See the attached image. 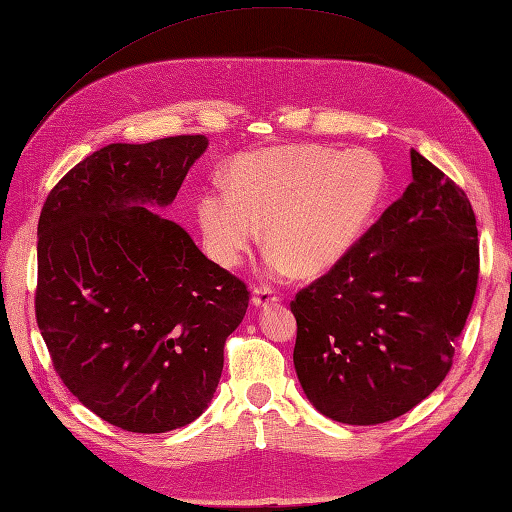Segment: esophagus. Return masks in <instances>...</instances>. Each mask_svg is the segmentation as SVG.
Segmentation results:
<instances>
[{"mask_svg": "<svg viewBox=\"0 0 512 512\" xmlns=\"http://www.w3.org/2000/svg\"><path fill=\"white\" fill-rule=\"evenodd\" d=\"M278 302V295L276 291H271L267 287H254L252 291V304L256 309H265L269 304H276Z\"/></svg>", "mask_w": 512, "mask_h": 512, "instance_id": "obj_1", "label": "esophagus"}]
</instances>
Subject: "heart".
<instances>
[{"label":"heart","instance_id":"obj_1","mask_svg":"<svg viewBox=\"0 0 512 512\" xmlns=\"http://www.w3.org/2000/svg\"><path fill=\"white\" fill-rule=\"evenodd\" d=\"M225 188L197 199L203 245L214 263L241 265L265 227L271 271L317 278L342 265L377 221L388 173L370 151L287 144L236 157Z\"/></svg>","mask_w":512,"mask_h":512}]
</instances>
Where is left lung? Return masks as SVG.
<instances>
[{
	"instance_id": "left-lung-1",
	"label": "left lung",
	"mask_w": 512,
	"mask_h": 512,
	"mask_svg": "<svg viewBox=\"0 0 512 512\" xmlns=\"http://www.w3.org/2000/svg\"><path fill=\"white\" fill-rule=\"evenodd\" d=\"M412 157V184L342 265L291 302L293 366L317 412L346 425L403 416L447 377L478 287L471 203Z\"/></svg>"
}]
</instances>
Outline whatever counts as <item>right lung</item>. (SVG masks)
<instances>
[{"label":"right lung","mask_w":512,"mask_h":512,"mask_svg":"<svg viewBox=\"0 0 512 512\" xmlns=\"http://www.w3.org/2000/svg\"><path fill=\"white\" fill-rule=\"evenodd\" d=\"M206 135L109 144L52 188L39 217L37 324L78 401L135 434L210 405L249 293L153 208L175 201Z\"/></svg>","instance_id":"right-lung-1"}]
</instances>
